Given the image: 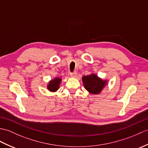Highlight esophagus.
<instances>
[{"label":"esophagus","instance_id":"1","mask_svg":"<svg viewBox=\"0 0 148 148\" xmlns=\"http://www.w3.org/2000/svg\"><path fill=\"white\" fill-rule=\"evenodd\" d=\"M77 73H76V72H74V73H71V74H70L71 77H73V78L76 77V76H77Z\"/></svg>","mask_w":148,"mask_h":148}]
</instances>
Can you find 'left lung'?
I'll return each mask as SVG.
<instances>
[{"mask_svg": "<svg viewBox=\"0 0 148 148\" xmlns=\"http://www.w3.org/2000/svg\"><path fill=\"white\" fill-rule=\"evenodd\" d=\"M82 81L86 90L92 95L100 93L107 84V81L103 80L95 74L84 75L82 77Z\"/></svg>", "mask_w": 148, "mask_h": 148, "instance_id": "1", "label": "left lung"}]
</instances>
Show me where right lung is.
Here are the masks:
<instances>
[{"mask_svg":"<svg viewBox=\"0 0 148 148\" xmlns=\"http://www.w3.org/2000/svg\"><path fill=\"white\" fill-rule=\"evenodd\" d=\"M62 81V79L59 77H55L53 79L49 81L47 84V89L51 92H56L60 88V84Z\"/></svg>","mask_w":148,"mask_h":148,"instance_id":"obj_1","label":"right lung"}]
</instances>
